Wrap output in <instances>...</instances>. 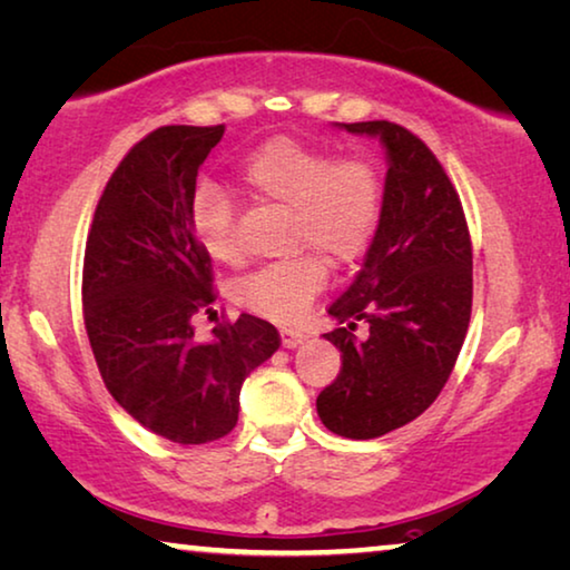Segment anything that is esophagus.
<instances>
[{"label": "esophagus", "instance_id": "1", "mask_svg": "<svg viewBox=\"0 0 570 570\" xmlns=\"http://www.w3.org/2000/svg\"><path fill=\"white\" fill-rule=\"evenodd\" d=\"M279 338H283L285 348H297L308 336H305L303 331H297V328H279Z\"/></svg>", "mask_w": 570, "mask_h": 570}]
</instances>
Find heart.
<instances>
[{
  "label": "heart",
  "instance_id": "obj_1",
  "mask_svg": "<svg viewBox=\"0 0 570 570\" xmlns=\"http://www.w3.org/2000/svg\"><path fill=\"white\" fill-rule=\"evenodd\" d=\"M236 178L257 200L291 212V244L315 252L273 262L236 285V301L273 321H293L326 285V262L348 265L364 257L384 214L382 173L358 155L295 137H273L242 157ZM190 232L208 257L239 259L232 198L204 183L190 200Z\"/></svg>",
  "mask_w": 570,
  "mask_h": 570
}]
</instances>
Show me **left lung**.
<instances>
[{
    "label": "left lung",
    "instance_id": "1",
    "mask_svg": "<svg viewBox=\"0 0 570 570\" xmlns=\"http://www.w3.org/2000/svg\"><path fill=\"white\" fill-rule=\"evenodd\" d=\"M387 150L384 214L364 267L323 334L341 372L315 400L331 433L370 441L423 415L449 382L471 318V236L461 198L423 139L395 121H354ZM364 320L367 336L353 331Z\"/></svg>",
    "mask_w": 570,
    "mask_h": 570
}]
</instances>
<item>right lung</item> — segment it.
I'll use <instances>...</instances> for the list:
<instances>
[{
    "mask_svg": "<svg viewBox=\"0 0 570 570\" xmlns=\"http://www.w3.org/2000/svg\"><path fill=\"white\" fill-rule=\"evenodd\" d=\"M222 137L224 125H170L139 139L104 188L83 255V323L109 395L180 445L229 435L244 380L279 346L273 323L249 313L196 338L194 315L216 293L190 200Z\"/></svg>",
    "mask_w": 570,
    "mask_h": 570,
    "instance_id": "add662e5",
    "label": "right lung"
}]
</instances>
